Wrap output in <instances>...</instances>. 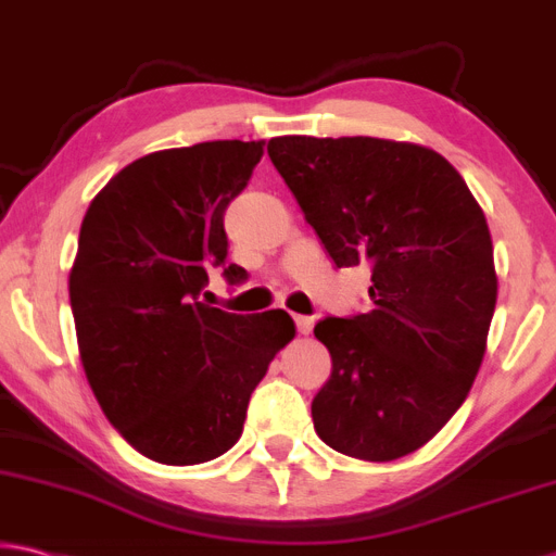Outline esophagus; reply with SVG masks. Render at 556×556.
I'll return each mask as SVG.
<instances>
[{
  "instance_id": "obj_1",
  "label": "esophagus",
  "mask_w": 556,
  "mask_h": 556,
  "mask_svg": "<svg viewBox=\"0 0 556 556\" xmlns=\"http://www.w3.org/2000/svg\"><path fill=\"white\" fill-rule=\"evenodd\" d=\"M294 324L299 333H309L314 326V316H304V314H294Z\"/></svg>"
}]
</instances>
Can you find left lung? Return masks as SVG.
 <instances>
[{
	"label": "left lung",
	"instance_id": "obj_1",
	"mask_svg": "<svg viewBox=\"0 0 556 556\" xmlns=\"http://www.w3.org/2000/svg\"><path fill=\"white\" fill-rule=\"evenodd\" d=\"M267 153L333 264L371 267V309L314 326L331 354L316 433L358 460L418 451L468 399L488 346L497 275L482 207L422 146L281 136Z\"/></svg>",
	"mask_w": 556,
	"mask_h": 556
}]
</instances>
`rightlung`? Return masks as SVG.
<instances>
[{"label": "right lung", "mask_w": 556, "mask_h": 556, "mask_svg": "<svg viewBox=\"0 0 556 556\" xmlns=\"http://www.w3.org/2000/svg\"><path fill=\"white\" fill-rule=\"evenodd\" d=\"M264 140H210L143 155L86 210L68 275L78 354L111 426L163 465L207 463L240 440L247 403L294 339L281 309L230 314L202 299L207 271L230 285L225 210Z\"/></svg>", "instance_id": "add662e5"}]
</instances>
